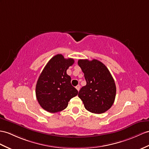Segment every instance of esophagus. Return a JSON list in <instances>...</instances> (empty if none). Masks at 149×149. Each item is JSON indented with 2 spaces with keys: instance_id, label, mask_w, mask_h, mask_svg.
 I'll return each mask as SVG.
<instances>
[{
  "instance_id": "esophagus-1",
  "label": "esophagus",
  "mask_w": 149,
  "mask_h": 149,
  "mask_svg": "<svg viewBox=\"0 0 149 149\" xmlns=\"http://www.w3.org/2000/svg\"><path fill=\"white\" fill-rule=\"evenodd\" d=\"M76 88L77 89L78 91H79V89H80V85H78L77 86H76Z\"/></svg>"
}]
</instances>
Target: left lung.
I'll return each instance as SVG.
<instances>
[{
	"mask_svg": "<svg viewBox=\"0 0 149 149\" xmlns=\"http://www.w3.org/2000/svg\"><path fill=\"white\" fill-rule=\"evenodd\" d=\"M79 66L84 73L86 85L78 93L87 111L102 114L113 104L116 87L113 78L107 67L97 59H79Z\"/></svg>",
	"mask_w": 149,
	"mask_h": 149,
	"instance_id": "1",
	"label": "left lung"
}]
</instances>
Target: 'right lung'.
<instances>
[{"mask_svg": "<svg viewBox=\"0 0 149 149\" xmlns=\"http://www.w3.org/2000/svg\"><path fill=\"white\" fill-rule=\"evenodd\" d=\"M74 62L73 59H65L62 54H57L43 68L35 92L39 104L44 110L52 113L63 111L70 99L78 95V90L71 85V78L66 73Z\"/></svg>", "mask_w": 149, "mask_h": 149, "instance_id": "1", "label": "right lung"}]
</instances>
